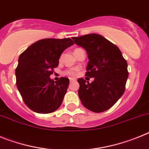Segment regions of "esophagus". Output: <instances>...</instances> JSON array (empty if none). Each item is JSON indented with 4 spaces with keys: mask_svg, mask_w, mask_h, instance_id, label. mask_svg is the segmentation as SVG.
I'll return each mask as SVG.
<instances>
[{
    "mask_svg": "<svg viewBox=\"0 0 149 149\" xmlns=\"http://www.w3.org/2000/svg\"><path fill=\"white\" fill-rule=\"evenodd\" d=\"M69 81H70V82H72V81H75V79H74V78H70V79H69Z\"/></svg>",
    "mask_w": 149,
    "mask_h": 149,
    "instance_id": "34e87169",
    "label": "esophagus"
}]
</instances>
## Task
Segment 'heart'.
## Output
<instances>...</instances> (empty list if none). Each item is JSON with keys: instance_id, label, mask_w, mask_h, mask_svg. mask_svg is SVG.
Listing matches in <instances>:
<instances>
[{"instance_id": "heart-1", "label": "heart", "mask_w": 149, "mask_h": 149, "mask_svg": "<svg viewBox=\"0 0 149 149\" xmlns=\"http://www.w3.org/2000/svg\"><path fill=\"white\" fill-rule=\"evenodd\" d=\"M77 69H74V70H68L66 72V74L70 76H74L77 74Z\"/></svg>"}]
</instances>
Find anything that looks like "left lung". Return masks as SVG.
<instances>
[{"mask_svg": "<svg viewBox=\"0 0 149 149\" xmlns=\"http://www.w3.org/2000/svg\"><path fill=\"white\" fill-rule=\"evenodd\" d=\"M72 39L86 50L89 59L86 76L94 77L92 83L83 78L77 80L81 103L95 113L106 111L125 92L128 77L127 61L116 45L99 34L90 33Z\"/></svg>", "mask_w": 149, "mask_h": 149, "instance_id": "obj_1", "label": "left lung"}]
</instances>
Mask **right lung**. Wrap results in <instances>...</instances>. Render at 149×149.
Segmentation results:
<instances>
[{"instance_id":"1","label":"right lung","mask_w":149,"mask_h":149,"mask_svg":"<svg viewBox=\"0 0 149 149\" xmlns=\"http://www.w3.org/2000/svg\"><path fill=\"white\" fill-rule=\"evenodd\" d=\"M74 44L69 38L41 39L19 56L15 69L17 88L31 110L50 113L60 107L69 80L60 77L54 81L50 75L58 66L62 53Z\"/></svg>"}]
</instances>
